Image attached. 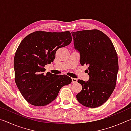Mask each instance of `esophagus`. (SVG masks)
I'll list each match as a JSON object with an SVG mask.
<instances>
[{"label": "esophagus", "mask_w": 131, "mask_h": 131, "mask_svg": "<svg viewBox=\"0 0 131 131\" xmlns=\"http://www.w3.org/2000/svg\"><path fill=\"white\" fill-rule=\"evenodd\" d=\"M72 83H76L77 82V80L76 79L72 78Z\"/></svg>", "instance_id": "34e87169"}]
</instances>
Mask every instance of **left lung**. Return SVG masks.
I'll return each instance as SVG.
<instances>
[{
    "instance_id": "8db88e82",
    "label": "left lung",
    "mask_w": 131,
    "mask_h": 131,
    "mask_svg": "<svg viewBox=\"0 0 131 131\" xmlns=\"http://www.w3.org/2000/svg\"><path fill=\"white\" fill-rule=\"evenodd\" d=\"M72 34L74 47L80 54V64L89 66V80H78L82 90L76 97L85 107H99L107 101L116 87L117 52L109 37L99 30H80Z\"/></svg>"
}]
</instances>
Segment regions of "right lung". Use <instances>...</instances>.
Returning a JSON list of instances; mask_svg holds the SVG:
<instances>
[{"instance_id":"right-lung-1","label":"right lung","mask_w":131,"mask_h":131,"mask_svg":"<svg viewBox=\"0 0 131 131\" xmlns=\"http://www.w3.org/2000/svg\"><path fill=\"white\" fill-rule=\"evenodd\" d=\"M69 31L48 32L37 30L19 44L14 58L15 82L24 99L36 106H46L58 96L64 85L72 83L66 75L44 74V66L53 62L58 49L69 45Z\"/></svg>"}]
</instances>
